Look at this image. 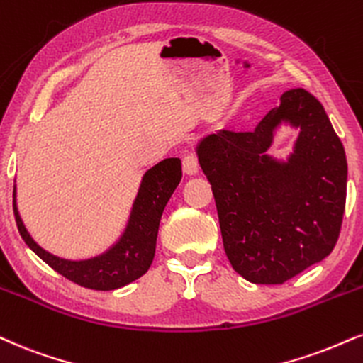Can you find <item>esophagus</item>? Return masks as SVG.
<instances>
[{
  "instance_id": "34e87169",
  "label": "esophagus",
  "mask_w": 363,
  "mask_h": 363,
  "mask_svg": "<svg viewBox=\"0 0 363 363\" xmlns=\"http://www.w3.org/2000/svg\"><path fill=\"white\" fill-rule=\"evenodd\" d=\"M182 169H184V172L187 174V176H194V174H198V170H199L198 157H196L194 154L186 155L184 159H182Z\"/></svg>"
}]
</instances>
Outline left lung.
<instances>
[{"label": "left lung", "mask_w": 363, "mask_h": 363, "mask_svg": "<svg viewBox=\"0 0 363 363\" xmlns=\"http://www.w3.org/2000/svg\"><path fill=\"white\" fill-rule=\"evenodd\" d=\"M282 121L301 128L287 163L267 154ZM231 267L253 284H282L328 257L347 199V157L325 108L289 89L253 132L220 130L199 142Z\"/></svg>", "instance_id": "1"}]
</instances>
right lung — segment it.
<instances>
[{
  "instance_id": "1",
  "label": "right lung",
  "mask_w": 363,
  "mask_h": 363,
  "mask_svg": "<svg viewBox=\"0 0 363 363\" xmlns=\"http://www.w3.org/2000/svg\"><path fill=\"white\" fill-rule=\"evenodd\" d=\"M182 177L181 160L165 159L148 169L135 198L132 215L121 238L110 250L87 260H65L38 247L30 237L16 208L13 189V211L16 226L25 243L55 272L82 287L94 291H113L137 281L147 272L155 255L160 218Z\"/></svg>"
}]
</instances>
